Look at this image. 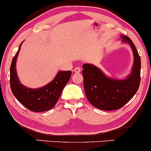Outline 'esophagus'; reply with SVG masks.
Instances as JSON below:
<instances>
[{
	"instance_id": "34e87169",
	"label": "esophagus",
	"mask_w": 151,
	"mask_h": 151,
	"mask_svg": "<svg viewBox=\"0 0 151 151\" xmlns=\"http://www.w3.org/2000/svg\"><path fill=\"white\" fill-rule=\"evenodd\" d=\"M81 69L80 68V67H75V68H74V72H75V73L79 74V73H80V72H81Z\"/></svg>"
}]
</instances>
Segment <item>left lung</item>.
Masks as SVG:
<instances>
[{"instance_id":"8db88e82","label":"left lung","mask_w":151,"mask_h":151,"mask_svg":"<svg viewBox=\"0 0 151 151\" xmlns=\"http://www.w3.org/2000/svg\"><path fill=\"white\" fill-rule=\"evenodd\" d=\"M122 42L130 45L134 56L131 73L125 79H114L105 75L91 64H84L82 75L87 99L93 106L104 111L117 110L128 103L139 88L141 58L129 37L121 35Z\"/></svg>"}]
</instances>
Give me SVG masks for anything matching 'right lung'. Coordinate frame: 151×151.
Wrapping results in <instances>:
<instances>
[{
  "instance_id": "right-lung-1",
  "label": "right lung",
  "mask_w": 151,
  "mask_h": 151,
  "mask_svg": "<svg viewBox=\"0 0 151 151\" xmlns=\"http://www.w3.org/2000/svg\"><path fill=\"white\" fill-rule=\"evenodd\" d=\"M22 44V43H21ZM12 60L10 69V85L15 97L24 106L33 112H42L52 109L60 98L61 93L70 79L71 71H60L51 82L38 89H30L20 84L17 75L15 64L19 52Z\"/></svg>"
}]
</instances>
